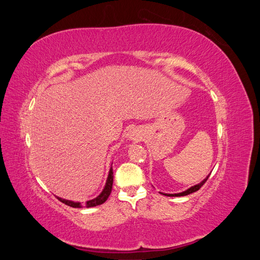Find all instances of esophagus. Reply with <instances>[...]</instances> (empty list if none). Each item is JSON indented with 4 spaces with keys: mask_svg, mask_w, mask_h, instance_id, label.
I'll list each match as a JSON object with an SVG mask.
<instances>
[{
    "mask_svg": "<svg viewBox=\"0 0 260 260\" xmlns=\"http://www.w3.org/2000/svg\"><path fill=\"white\" fill-rule=\"evenodd\" d=\"M128 138L130 140H137V139H139V133L137 132V130L130 131V133H128Z\"/></svg>",
    "mask_w": 260,
    "mask_h": 260,
    "instance_id": "1",
    "label": "esophagus"
}]
</instances>
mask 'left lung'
Masks as SVG:
<instances>
[{"mask_svg": "<svg viewBox=\"0 0 260 260\" xmlns=\"http://www.w3.org/2000/svg\"><path fill=\"white\" fill-rule=\"evenodd\" d=\"M210 176V174L204 179L201 183H199V184H196V185H194V186H191L190 188H187V190H185V191H183V192H181V193H177V194H166V193H160V194H162V195H166V196H185V195H188V194H191V193H194V192H196V191H199L200 188L204 185V183L206 182L207 181V179H208V177Z\"/></svg>", "mask_w": 260, "mask_h": 260, "instance_id": "left-lung-1", "label": "left lung"}]
</instances>
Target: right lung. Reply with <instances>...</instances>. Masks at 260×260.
I'll return each instance as SVG.
<instances>
[{
  "label": "right lung",
  "instance_id": "right-lung-1",
  "mask_svg": "<svg viewBox=\"0 0 260 260\" xmlns=\"http://www.w3.org/2000/svg\"><path fill=\"white\" fill-rule=\"evenodd\" d=\"M113 181H114V174H113V168H111V170H109V174H108V177H107V180H106V184L103 188V191H102V193L98 196V198L93 199V200H90L88 202H85V204H82L79 203V202H73V201H68V200H64V199H60V198H57L58 201H60L61 203L66 204V205L70 206V207H74V208H80V207H94V206H98V205H101V204H103L107 201L109 194H111L112 192V187H113Z\"/></svg>",
  "mask_w": 260,
  "mask_h": 260
}]
</instances>
